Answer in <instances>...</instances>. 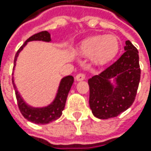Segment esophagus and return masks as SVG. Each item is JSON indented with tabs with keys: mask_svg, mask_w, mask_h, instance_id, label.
<instances>
[{
	"mask_svg": "<svg viewBox=\"0 0 151 151\" xmlns=\"http://www.w3.org/2000/svg\"><path fill=\"white\" fill-rule=\"evenodd\" d=\"M85 74H83V73H79V74H77V76H76V81H84L85 80Z\"/></svg>",
	"mask_w": 151,
	"mask_h": 151,
	"instance_id": "obj_1",
	"label": "esophagus"
}]
</instances>
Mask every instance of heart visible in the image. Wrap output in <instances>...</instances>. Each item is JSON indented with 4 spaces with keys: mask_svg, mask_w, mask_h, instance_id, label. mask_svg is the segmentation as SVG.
I'll return each mask as SVG.
<instances>
[{
    "mask_svg": "<svg viewBox=\"0 0 151 151\" xmlns=\"http://www.w3.org/2000/svg\"><path fill=\"white\" fill-rule=\"evenodd\" d=\"M119 50V42L114 35H96L81 42L74 52L81 57H90L95 65H104L112 60Z\"/></svg>",
    "mask_w": 151,
    "mask_h": 151,
    "instance_id": "b5f03b06",
    "label": "heart"
}]
</instances>
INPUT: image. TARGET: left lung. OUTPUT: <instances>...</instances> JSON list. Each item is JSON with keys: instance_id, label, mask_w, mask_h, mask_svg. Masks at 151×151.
<instances>
[{"instance_id": "1", "label": "left lung", "mask_w": 151, "mask_h": 151, "mask_svg": "<svg viewBox=\"0 0 151 151\" xmlns=\"http://www.w3.org/2000/svg\"><path fill=\"white\" fill-rule=\"evenodd\" d=\"M125 43V52L120 58L88 81L90 108L101 119L117 117L135 100L140 80L139 51L129 40Z\"/></svg>"}]
</instances>
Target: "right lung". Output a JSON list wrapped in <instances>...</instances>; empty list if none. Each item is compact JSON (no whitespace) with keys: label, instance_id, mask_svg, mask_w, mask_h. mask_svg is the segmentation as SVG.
Listing matches in <instances>:
<instances>
[{"label":"right lung","instance_id":"obj_1","mask_svg":"<svg viewBox=\"0 0 151 151\" xmlns=\"http://www.w3.org/2000/svg\"><path fill=\"white\" fill-rule=\"evenodd\" d=\"M35 40H38V42H51L50 33L46 31L40 32L39 33L32 35L26 40L24 44L20 48V50L17 51V53L15 55L13 72H14V68L16 66V60L18 59L20 52L27 45L28 42H35ZM73 81H74V79L70 75L62 78L60 81L56 96L53 99L52 101L44 107H32L31 105H29L23 100V98L21 96L20 92L17 90V87L14 83V77L12 73V84H13V88L15 90L17 102H18V107L21 111V113L26 119H28L29 121L33 122L35 124H48L51 122V121L56 120L62 114V111L65 107L67 97H68V94H69V91L71 88V86L73 84Z\"/></svg>","mask_w":151,"mask_h":151}]
</instances>
